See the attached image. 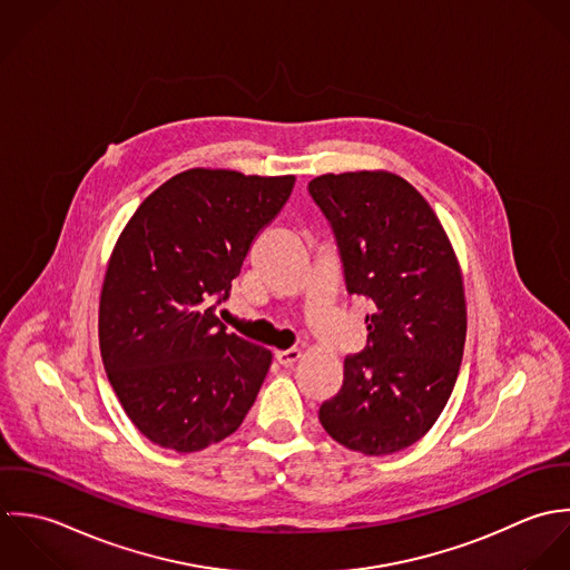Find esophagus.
<instances>
[{
  "label": "esophagus",
  "instance_id": "34e87169",
  "mask_svg": "<svg viewBox=\"0 0 570 570\" xmlns=\"http://www.w3.org/2000/svg\"><path fill=\"white\" fill-rule=\"evenodd\" d=\"M299 356H302V352L297 350V347H291V350H277L275 352V358H277V363H282V365H293V363H297L299 361Z\"/></svg>",
  "mask_w": 570,
  "mask_h": 570
}]
</instances>
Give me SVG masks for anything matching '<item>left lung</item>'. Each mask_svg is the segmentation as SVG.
Segmentation results:
<instances>
[{
  "instance_id": "1",
  "label": "left lung",
  "mask_w": 570,
  "mask_h": 570,
  "mask_svg": "<svg viewBox=\"0 0 570 570\" xmlns=\"http://www.w3.org/2000/svg\"><path fill=\"white\" fill-rule=\"evenodd\" d=\"M308 191L337 235L347 291L372 302L367 347L343 361L320 421L352 452H401L432 430L458 379L466 304L454 246L399 174H324Z\"/></svg>"
}]
</instances>
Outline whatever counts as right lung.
I'll return each mask as SVG.
<instances>
[{
  "instance_id": "1",
  "label": "right lung",
  "mask_w": 570,
  "mask_h": 570,
  "mask_svg": "<svg viewBox=\"0 0 570 570\" xmlns=\"http://www.w3.org/2000/svg\"><path fill=\"white\" fill-rule=\"evenodd\" d=\"M295 176L194 167L151 191L108 259L99 345L116 396L151 443L191 454L244 421L271 350L227 333L216 304Z\"/></svg>"
}]
</instances>
